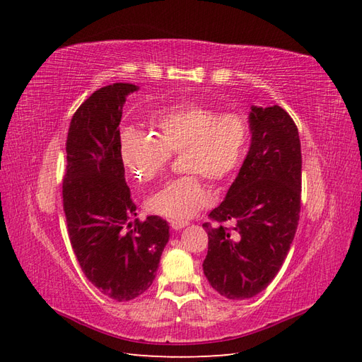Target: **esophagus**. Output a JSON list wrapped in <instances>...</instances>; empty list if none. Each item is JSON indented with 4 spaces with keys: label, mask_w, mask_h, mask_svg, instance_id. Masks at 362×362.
I'll use <instances>...</instances> for the list:
<instances>
[{
    "label": "esophagus",
    "mask_w": 362,
    "mask_h": 362,
    "mask_svg": "<svg viewBox=\"0 0 362 362\" xmlns=\"http://www.w3.org/2000/svg\"><path fill=\"white\" fill-rule=\"evenodd\" d=\"M187 225H189V222H180V221H172L170 222V226H172V229H175V231H180V229L185 228Z\"/></svg>",
    "instance_id": "1"
}]
</instances>
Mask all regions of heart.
<instances>
[{
  "instance_id": "1",
  "label": "heart",
  "mask_w": 362,
  "mask_h": 362,
  "mask_svg": "<svg viewBox=\"0 0 362 362\" xmlns=\"http://www.w3.org/2000/svg\"><path fill=\"white\" fill-rule=\"evenodd\" d=\"M156 136L127 131L120 156L140 182L156 180L170 160L180 154L182 175L152 193L146 208L170 221H185L210 202L202 177L222 184L242 166L246 157L249 127L235 115H222L201 104L164 107L152 117Z\"/></svg>"
}]
</instances>
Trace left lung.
I'll return each mask as SVG.
<instances>
[{"mask_svg":"<svg viewBox=\"0 0 362 362\" xmlns=\"http://www.w3.org/2000/svg\"><path fill=\"white\" fill-rule=\"evenodd\" d=\"M250 146L222 204L208 214L204 275L226 299L254 298L276 276L298 229L299 131L279 105L250 107ZM223 221L235 226L226 228Z\"/></svg>","mask_w":362,"mask_h":362,"instance_id":"8db88e82","label":"left lung"}]
</instances>
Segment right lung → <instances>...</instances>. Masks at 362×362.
<instances>
[{
    "label": "right lung",
    "instance_id": "1",
    "mask_svg": "<svg viewBox=\"0 0 362 362\" xmlns=\"http://www.w3.org/2000/svg\"><path fill=\"white\" fill-rule=\"evenodd\" d=\"M131 83L95 90L72 116L66 140L63 210L74 254L86 278L116 302L136 299L156 279L169 225L145 222L125 181L119 124Z\"/></svg>",
    "mask_w": 362,
    "mask_h": 362
}]
</instances>
